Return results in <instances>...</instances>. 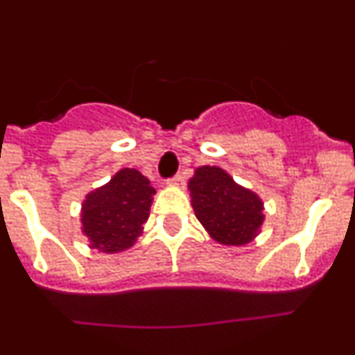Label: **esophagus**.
<instances>
[{"instance_id":"34e87169","label":"esophagus","mask_w":355,"mask_h":355,"mask_svg":"<svg viewBox=\"0 0 355 355\" xmlns=\"http://www.w3.org/2000/svg\"><path fill=\"white\" fill-rule=\"evenodd\" d=\"M168 184H170V185H177V187H184V185H185V178L182 177L180 173H177V175H173V177H171V178H168Z\"/></svg>"}]
</instances>
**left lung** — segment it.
Segmentation results:
<instances>
[{
  "instance_id": "obj_1",
  "label": "left lung",
  "mask_w": 355,
  "mask_h": 355,
  "mask_svg": "<svg viewBox=\"0 0 355 355\" xmlns=\"http://www.w3.org/2000/svg\"><path fill=\"white\" fill-rule=\"evenodd\" d=\"M192 207L211 237L221 244L244 245L263 223V202L216 166H200L189 180Z\"/></svg>"
}]
</instances>
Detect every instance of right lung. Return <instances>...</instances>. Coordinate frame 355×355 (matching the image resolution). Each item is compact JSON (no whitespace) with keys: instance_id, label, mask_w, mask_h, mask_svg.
I'll return each instance as SVG.
<instances>
[{"instance_id":"obj_1","label":"right lung","mask_w":355,"mask_h":355,"mask_svg":"<svg viewBox=\"0 0 355 355\" xmlns=\"http://www.w3.org/2000/svg\"><path fill=\"white\" fill-rule=\"evenodd\" d=\"M156 194L151 182L137 170H120L106 185L85 198L84 234L103 252H120L137 241Z\"/></svg>"}]
</instances>
